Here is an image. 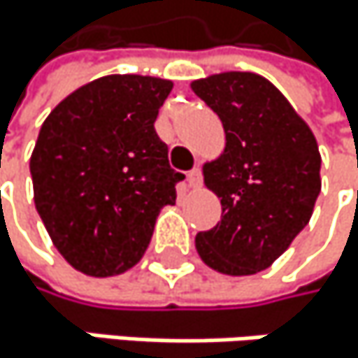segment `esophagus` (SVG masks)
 <instances>
[{"mask_svg":"<svg viewBox=\"0 0 358 358\" xmlns=\"http://www.w3.org/2000/svg\"><path fill=\"white\" fill-rule=\"evenodd\" d=\"M189 187L191 189H199L201 187V169L199 167L189 171Z\"/></svg>","mask_w":358,"mask_h":358,"instance_id":"34e87169","label":"esophagus"}]
</instances>
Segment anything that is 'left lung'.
Returning a JSON list of instances; mask_svg holds the SVG:
<instances>
[{
	"label": "left lung",
	"mask_w": 358,
	"mask_h": 358,
	"mask_svg": "<svg viewBox=\"0 0 358 358\" xmlns=\"http://www.w3.org/2000/svg\"><path fill=\"white\" fill-rule=\"evenodd\" d=\"M220 118L224 150L203 165L220 222L195 238L201 261L227 275L267 269L310 222L320 152L306 120L269 80L224 71L191 85Z\"/></svg>",
	"instance_id": "left-lung-1"
}]
</instances>
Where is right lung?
<instances>
[{
  "label": "right lung",
  "mask_w": 358,
  "mask_h": 358,
  "mask_svg": "<svg viewBox=\"0 0 358 358\" xmlns=\"http://www.w3.org/2000/svg\"><path fill=\"white\" fill-rule=\"evenodd\" d=\"M171 80L103 76L67 95L44 120L29 169L36 210L55 248L87 275L131 269L146 252L182 173L155 131Z\"/></svg>",
  "instance_id": "add662e5"
}]
</instances>
